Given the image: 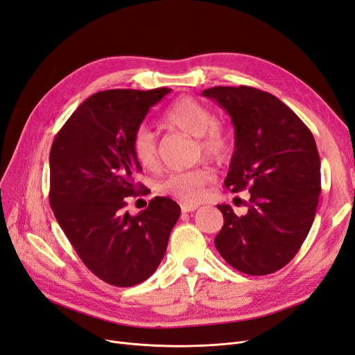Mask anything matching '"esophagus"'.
I'll use <instances>...</instances> for the list:
<instances>
[{"label":"esophagus","mask_w":355,"mask_h":355,"mask_svg":"<svg viewBox=\"0 0 355 355\" xmlns=\"http://www.w3.org/2000/svg\"><path fill=\"white\" fill-rule=\"evenodd\" d=\"M180 209H182V211H184V213H189V211L197 210L198 206H197V204H187V202H184V204H180Z\"/></svg>","instance_id":"obj_1"}]
</instances>
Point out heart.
<instances>
[{"label":"heart","mask_w":355,"mask_h":355,"mask_svg":"<svg viewBox=\"0 0 355 355\" xmlns=\"http://www.w3.org/2000/svg\"><path fill=\"white\" fill-rule=\"evenodd\" d=\"M166 125L197 137L198 154L211 161H225L232 151V139L227 128L216 123L214 114L206 105L192 99L180 98L164 114ZM132 153L135 159L146 170H155L159 164V154L154 133L148 127H139L133 135ZM214 179V171L209 166H201L188 171H176L159 182V194L173 197L184 202L201 200L204 187Z\"/></svg>","instance_id":"b5f03b06"}]
</instances>
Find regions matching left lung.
I'll use <instances>...</instances> for the list:
<instances>
[{"instance_id": "obj_1", "label": "left lung", "mask_w": 355, "mask_h": 355, "mask_svg": "<svg viewBox=\"0 0 355 355\" xmlns=\"http://www.w3.org/2000/svg\"><path fill=\"white\" fill-rule=\"evenodd\" d=\"M231 116L235 151L225 187L249 189V210L237 216L219 204V254L249 275H266L293 259L313 227L321 192L320 155L313 133L271 93L249 85L201 93Z\"/></svg>"}]
</instances>
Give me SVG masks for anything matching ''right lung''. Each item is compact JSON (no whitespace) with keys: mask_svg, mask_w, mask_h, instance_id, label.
<instances>
[{"mask_svg":"<svg viewBox=\"0 0 355 355\" xmlns=\"http://www.w3.org/2000/svg\"><path fill=\"white\" fill-rule=\"evenodd\" d=\"M171 89H115L85 99L50 149V206L83 263L105 283L130 287L151 277L163 261L180 207L155 197L132 216L141 171L133 135L151 106Z\"/></svg>","mask_w":355,"mask_h":355,"instance_id":"1","label":"right lung"}]
</instances>
